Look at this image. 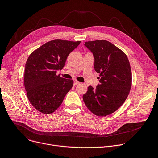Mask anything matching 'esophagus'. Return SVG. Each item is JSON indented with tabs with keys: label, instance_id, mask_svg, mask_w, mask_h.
<instances>
[{
	"label": "esophagus",
	"instance_id": "1",
	"mask_svg": "<svg viewBox=\"0 0 158 158\" xmlns=\"http://www.w3.org/2000/svg\"><path fill=\"white\" fill-rule=\"evenodd\" d=\"M80 84V82H79V81H74V85H77V84Z\"/></svg>",
	"mask_w": 158,
	"mask_h": 158
}]
</instances>
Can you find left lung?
Returning <instances> with one entry per match:
<instances>
[{
  "label": "left lung",
  "mask_w": 158,
  "mask_h": 158,
  "mask_svg": "<svg viewBox=\"0 0 158 158\" xmlns=\"http://www.w3.org/2000/svg\"><path fill=\"white\" fill-rule=\"evenodd\" d=\"M94 57V69L100 84L89 86L84 102L97 116H108L117 110L127 99L132 85L131 65L126 54L106 40L85 42Z\"/></svg>",
  "instance_id": "left-lung-1"
}]
</instances>
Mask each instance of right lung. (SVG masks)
<instances>
[{
    "label": "right lung",
    "instance_id": "1",
    "mask_svg": "<svg viewBox=\"0 0 158 158\" xmlns=\"http://www.w3.org/2000/svg\"><path fill=\"white\" fill-rule=\"evenodd\" d=\"M81 41L55 39L33 51L24 71V87L31 104L41 113L49 114L61 105L74 81L57 75L69 54Z\"/></svg>",
    "mask_w": 158,
    "mask_h": 158
}]
</instances>
